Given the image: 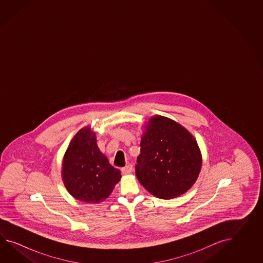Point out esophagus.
I'll return each instance as SVG.
<instances>
[{
  "label": "esophagus",
  "instance_id": "1",
  "mask_svg": "<svg viewBox=\"0 0 263 263\" xmlns=\"http://www.w3.org/2000/svg\"><path fill=\"white\" fill-rule=\"evenodd\" d=\"M121 172H122L124 175L132 173V172H133V165H132V164H128V165L124 166V167L121 168Z\"/></svg>",
  "mask_w": 263,
  "mask_h": 263
}]
</instances>
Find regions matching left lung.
<instances>
[{
  "instance_id": "1",
  "label": "left lung",
  "mask_w": 263,
  "mask_h": 263,
  "mask_svg": "<svg viewBox=\"0 0 263 263\" xmlns=\"http://www.w3.org/2000/svg\"><path fill=\"white\" fill-rule=\"evenodd\" d=\"M140 146L135 173L152 195L170 199L196 182L201 153L195 138L179 124L161 116L151 118Z\"/></svg>"
}]
</instances>
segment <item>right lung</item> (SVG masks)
Segmentation results:
<instances>
[{
	"label": "right lung",
	"instance_id": "1",
	"mask_svg": "<svg viewBox=\"0 0 263 263\" xmlns=\"http://www.w3.org/2000/svg\"><path fill=\"white\" fill-rule=\"evenodd\" d=\"M62 173L69 194L90 203L105 200L121 179L120 171L99 149L96 134L89 128L81 129L69 143Z\"/></svg>",
	"mask_w": 263,
	"mask_h": 263
}]
</instances>
